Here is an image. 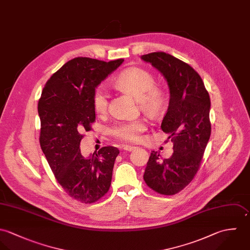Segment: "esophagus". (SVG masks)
Instances as JSON below:
<instances>
[{"mask_svg": "<svg viewBox=\"0 0 250 250\" xmlns=\"http://www.w3.org/2000/svg\"><path fill=\"white\" fill-rule=\"evenodd\" d=\"M123 148H124V150H128V151H130V150H134L136 147L131 146V145H125V146H123Z\"/></svg>", "mask_w": 250, "mask_h": 250, "instance_id": "1", "label": "esophagus"}]
</instances>
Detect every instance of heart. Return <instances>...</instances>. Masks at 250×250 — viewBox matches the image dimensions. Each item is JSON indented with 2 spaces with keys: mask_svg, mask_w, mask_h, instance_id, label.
I'll return each instance as SVG.
<instances>
[{
  "mask_svg": "<svg viewBox=\"0 0 250 250\" xmlns=\"http://www.w3.org/2000/svg\"><path fill=\"white\" fill-rule=\"evenodd\" d=\"M152 74L140 67H130L122 71L114 80V85L125 92L139 99L141 107L150 112L157 113L165 102V96L161 89L154 86ZM93 107L98 115H104L108 110L107 91L100 87L93 97ZM147 122L144 119L120 122L112 126L111 134L122 141L136 142L140 140L142 133L147 129Z\"/></svg>",
  "mask_w": 250,
  "mask_h": 250,
  "instance_id": "b5f03b06",
  "label": "heart"
}]
</instances>
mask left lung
Returning a JSON list of instances; mask_svg holds the SVG:
<instances>
[{"mask_svg": "<svg viewBox=\"0 0 250 250\" xmlns=\"http://www.w3.org/2000/svg\"><path fill=\"white\" fill-rule=\"evenodd\" d=\"M168 82L170 101L161 129L173 142V154L160 159L151 151L144 181L155 192L174 195L188 187L199 170L210 136V100L197 71L165 52L141 56Z\"/></svg>", "mask_w": 250, "mask_h": 250, "instance_id": "8db88e82", "label": "left lung"}]
</instances>
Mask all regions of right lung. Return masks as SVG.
I'll list each match as a JSON object with an SVG mask.
<instances>
[{
    "instance_id": "obj_1",
    "label": "right lung",
    "mask_w": 250,
    "mask_h": 250,
    "mask_svg": "<svg viewBox=\"0 0 250 250\" xmlns=\"http://www.w3.org/2000/svg\"><path fill=\"white\" fill-rule=\"evenodd\" d=\"M123 62L74 58L51 76L39 100L42 150L58 183L81 203L99 201L111 186L118 148L103 147L86 158L80 142L96 122L93 97L97 86Z\"/></svg>"
}]
</instances>
